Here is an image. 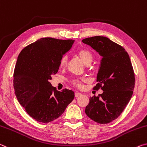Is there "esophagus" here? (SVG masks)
<instances>
[{
    "label": "esophagus",
    "mask_w": 147,
    "mask_h": 147,
    "mask_svg": "<svg viewBox=\"0 0 147 147\" xmlns=\"http://www.w3.org/2000/svg\"><path fill=\"white\" fill-rule=\"evenodd\" d=\"M81 95H82V94H81V93H79V92H76L75 93V96H76V98L77 97H79V96H80Z\"/></svg>",
    "instance_id": "obj_1"
}]
</instances>
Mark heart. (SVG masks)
Here are the masks:
<instances>
[{"instance_id":"b5f03b06","label":"heart","mask_w":147,"mask_h":147,"mask_svg":"<svg viewBox=\"0 0 147 147\" xmlns=\"http://www.w3.org/2000/svg\"><path fill=\"white\" fill-rule=\"evenodd\" d=\"M78 54L79 57H80V59L82 60V61L85 64H90L92 61V55L88 50L79 49L78 51ZM67 64H68V57L65 55V56L62 57L61 60V62H60V67L62 68H65L67 66ZM73 84L76 86H78V87H81L82 86V83H81L80 80H78V79L73 81Z\"/></svg>"}]
</instances>
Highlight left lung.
Wrapping results in <instances>:
<instances>
[{"instance_id": "8db88e82", "label": "left lung", "mask_w": 147, "mask_h": 147, "mask_svg": "<svg viewBox=\"0 0 147 147\" xmlns=\"http://www.w3.org/2000/svg\"><path fill=\"white\" fill-rule=\"evenodd\" d=\"M82 42L102 57L94 88L103 92L90 97L85 113L98 123H109L121 115L133 94L135 74L130 59L121 45L108 38L96 36Z\"/></svg>"}]
</instances>
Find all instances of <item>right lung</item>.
<instances>
[{"label":"right lung","instance_id":"add662e5","mask_svg":"<svg viewBox=\"0 0 147 147\" xmlns=\"http://www.w3.org/2000/svg\"><path fill=\"white\" fill-rule=\"evenodd\" d=\"M73 40L43 38L21 51L13 73V88L19 103L36 121L47 123L64 112L74 98V91H58L49 81L59 70Z\"/></svg>","mask_w":147,"mask_h":147}]
</instances>
